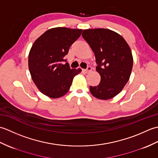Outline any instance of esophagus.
Segmentation results:
<instances>
[{"label":"esophagus","mask_w":158,"mask_h":158,"mask_svg":"<svg viewBox=\"0 0 158 158\" xmlns=\"http://www.w3.org/2000/svg\"><path fill=\"white\" fill-rule=\"evenodd\" d=\"M92 67L91 66H88V68L86 69H83V71L85 72V73H89L90 71H92Z\"/></svg>","instance_id":"1"}]
</instances>
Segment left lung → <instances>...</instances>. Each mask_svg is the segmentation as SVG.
<instances>
[{
	"label": "left lung",
	"instance_id": "1",
	"mask_svg": "<svg viewBox=\"0 0 158 158\" xmlns=\"http://www.w3.org/2000/svg\"><path fill=\"white\" fill-rule=\"evenodd\" d=\"M82 36L94 53L96 71L101 79L97 86H90L96 98L109 100L117 96L128 81L133 57L127 42L118 33L105 28L87 29Z\"/></svg>",
	"mask_w": 158,
	"mask_h": 158
}]
</instances>
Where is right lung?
I'll return each mask as SVG.
<instances>
[{
    "instance_id": "right-lung-1",
    "label": "right lung",
    "mask_w": 158,
    "mask_h": 158,
    "mask_svg": "<svg viewBox=\"0 0 158 158\" xmlns=\"http://www.w3.org/2000/svg\"><path fill=\"white\" fill-rule=\"evenodd\" d=\"M81 29L58 27L49 29L33 43L28 55L32 81L43 94L58 98L69 92L74 77L81 69H70L64 57L81 35Z\"/></svg>"
}]
</instances>
